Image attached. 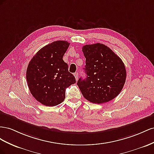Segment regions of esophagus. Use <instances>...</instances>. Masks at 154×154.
Masks as SVG:
<instances>
[{
	"mask_svg": "<svg viewBox=\"0 0 154 154\" xmlns=\"http://www.w3.org/2000/svg\"><path fill=\"white\" fill-rule=\"evenodd\" d=\"M74 76H75V79H76V80L77 81V79H78V72H76V73H74Z\"/></svg>",
	"mask_w": 154,
	"mask_h": 154,
	"instance_id": "esophagus-1",
	"label": "esophagus"
}]
</instances>
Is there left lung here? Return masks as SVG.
<instances>
[{
  "label": "left lung",
  "instance_id": "obj_1",
  "mask_svg": "<svg viewBox=\"0 0 154 154\" xmlns=\"http://www.w3.org/2000/svg\"><path fill=\"white\" fill-rule=\"evenodd\" d=\"M84 68L86 77L77 81L84 97L90 102L102 104L120 94L126 81L125 66L120 57L107 46L100 43L85 45Z\"/></svg>",
  "mask_w": 154,
  "mask_h": 154
}]
</instances>
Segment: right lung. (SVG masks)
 <instances>
[{
  "mask_svg": "<svg viewBox=\"0 0 154 154\" xmlns=\"http://www.w3.org/2000/svg\"><path fill=\"white\" fill-rule=\"evenodd\" d=\"M69 43L54 41L39 50L28 64L26 80L31 94L47 106L63 102L66 88L76 82L63 58Z\"/></svg>",
  "mask_w": 154,
  "mask_h": 154,
  "instance_id": "add662e5",
  "label": "right lung"
}]
</instances>
